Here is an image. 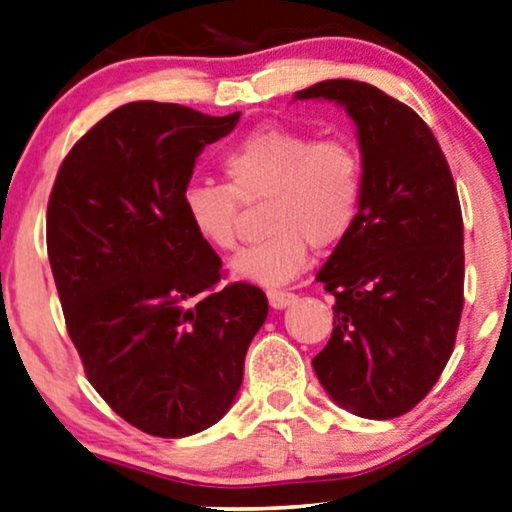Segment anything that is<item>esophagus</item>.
<instances>
[{
	"mask_svg": "<svg viewBox=\"0 0 512 512\" xmlns=\"http://www.w3.org/2000/svg\"><path fill=\"white\" fill-rule=\"evenodd\" d=\"M266 296H269V303H271L273 310H282V308H287V305H292L296 301V294L282 292V289H269Z\"/></svg>",
	"mask_w": 512,
	"mask_h": 512,
	"instance_id": "34e87169",
	"label": "esophagus"
}]
</instances>
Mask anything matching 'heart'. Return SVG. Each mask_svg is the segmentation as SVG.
<instances>
[{
	"label": "heart",
	"instance_id": "obj_1",
	"mask_svg": "<svg viewBox=\"0 0 512 512\" xmlns=\"http://www.w3.org/2000/svg\"><path fill=\"white\" fill-rule=\"evenodd\" d=\"M227 186L193 181L181 204L190 230L213 250L239 239L241 204L266 202L264 241L230 262L236 280L280 287L308 264V246L331 248L352 230L361 209L363 165L352 142L285 126H262L223 156Z\"/></svg>",
	"mask_w": 512,
	"mask_h": 512
}]
</instances>
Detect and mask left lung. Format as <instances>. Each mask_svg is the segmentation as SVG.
Returning a JSON list of instances; mask_svg holds the SVG:
<instances>
[{
    "label": "left lung",
    "mask_w": 512,
    "mask_h": 512,
    "mask_svg": "<svg viewBox=\"0 0 512 512\" xmlns=\"http://www.w3.org/2000/svg\"><path fill=\"white\" fill-rule=\"evenodd\" d=\"M294 98L342 105L363 165L361 209L317 273L335 305L312 368L335 404L386 421L430 393L455 347L464 227L453 174L425 121L368 82L324 80Z\"/></svg>",
    "instance_id": "obj_1"
}]
</instances>
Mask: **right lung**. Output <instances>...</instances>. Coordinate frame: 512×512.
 <instances>
[{"label": "right lung", "instance_id": "1", "mask_svg": "<svg viewBox=\"0 0 512 512\" xmlns=\"http://www.w3.org/2000/svg\"><path fill=\"white\" fill-rule=\"evenodd\" d=\"M239 117L121 105L75 142L50 193L48 257L68 335L98 395L154 437H190L227 414L269 315L255 285L213 289L223 262L181 204L197 156Z\"/></svg>", "mask_w": 512, "mask_h": 512}]
</instances>
